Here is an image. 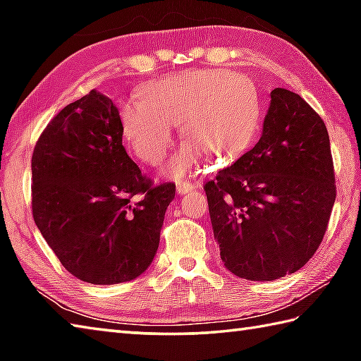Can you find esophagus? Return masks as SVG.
<instances>
[{
	"label": "esophagus",
	"instance_id": "34e87169",
	"mask_svg": "<svg viewBox=\"0 0 361 361\" xmlns=\"http://www.w3.org/2000/svg\"><path fill=\"white\" fill-rule=\"evenodd\" d=\"M199 188H200L199 183H191V181H185V180L176 183V191H178L180 194H186L189 191H192V189H199Z\"/></svg>",
	"mask_w": 361,
	"mask_h": 361
}]
</instances>
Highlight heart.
Returning <instances> with one entry per match:
<instances>
[{"label":"heart","instance_id":"1","mask_svg":"<svg viewBox=\"0 0 361 361\" xmlns=\"http://www.w3.org/2000/svg\"><path fill=\"white\" fill-rule=\"evenodd\" d=\"M122 132L143 162L157 166L175 143V126L188 142L173 156L169 172L186 175L205 152L235 161L258 135L261 100L245 75L209 68L186 71L146 84L142 95L122 109Z\"/></svg>","mask_w":361,"mask_h":361}]
</instances>
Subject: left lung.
Wrapping results in <instances>:
<instances>
[{
  "label": "left lung",
  "mask_w": 361,
  "mask_h": 361,
  "mask_svg": "<svg viewBox=\"0 0 361 361\" xmlns=\"http://www.w3.org/2000/svg\"><path fill=\"white\" fill-rule=\"evenodd\" d=\"M334 181L325 122L298 94L274 89L259 142L204 186L226 269L261 282L301 269L326 232Z\"/></svg>",
  "instance_id": "left-lung-1"
}]
</instances>
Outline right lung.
<instances>
[{
  "label": "right lung",
  "mask_w": 361,
  "mask_h": 361,
  "mask_svg": "<svg viewBox=\"0 0 361 361\" xmlns=\"http://www.w3.org/2000/svg\"><path fill=\"white\" fill-rule=\"evenodd\" d=\"M122 133L111 99L90 90L49 122L32 156L35 223L66 271L94 285L142 276L175 197L173 183L142 173Z\"/></svg>",
  "instance_id": "obj_1"
}]
</instances>
